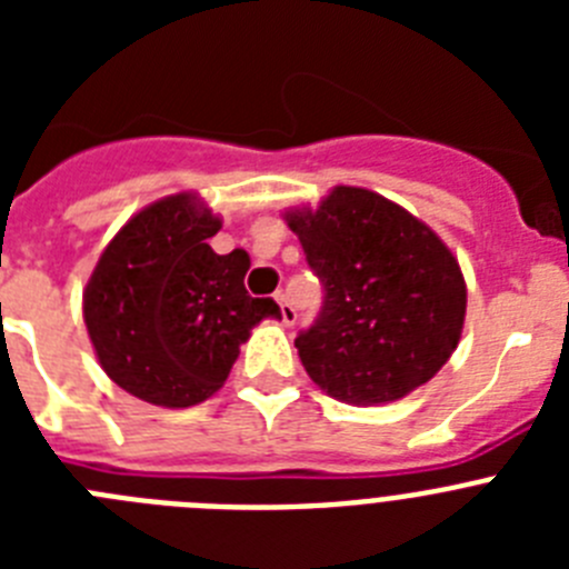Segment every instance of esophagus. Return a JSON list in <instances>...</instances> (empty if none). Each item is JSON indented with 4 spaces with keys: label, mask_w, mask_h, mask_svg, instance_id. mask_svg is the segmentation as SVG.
Masks as SVG:
<instances>
[{
    "label": "esophagus",
    "mask_w": 569,
    "mask_h": 569,
    "mask_svg": "<svg viewBox=\"0 0 569 569\" xmlns=\"http://www.w3.org/2000/svg\"><path fill=\"white\" fill-rule=\"evenodd\" d=\"M276 301H279L281 321H284V328H293L296 319H299V313H296V308L288 301V296H284V293H281V290H279V293H276Z\"/></svg>",
    "instance_id": "34e87169"
}]
</instances>
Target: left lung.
<instances>
[{
  "label": "left lung",
  "instance_id": "8db88e82",
  "mask_svg": "<svg viewBox=\"0 0 569 569\" xmlns=\"http://www.w3.org/2000/svg\"><path fill=\"white\" fill-rule=\"evenodd\" d=\"M325 284V308L296 336L310 379L347 405H390L433 379L459 347L467 288L445 241L365 188L330 190L284 213Z\"/></svg>",
  "mask_w": 569,
  "mask_h": 569
}]
</instances>
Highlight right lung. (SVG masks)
<instances>
[{
    "instance_id": "add662e5",
    "label": "right lung",
    "mask_w": 569,
    "mask_h": 569,
    "mask_svg": "<svg viewBox=\"0 0 569 569\" xmlns=\"http://www.w3.org/2000/svg\"><path fill=\"white\" fill-rule=\"evenodd\" d=\"M222 219L199 196L148 204L110 239L84 288V325L104 373L136 399L193 407L224 385L239 345L281 310L244 290L250 256L213 253Z\"/></svg>"
}]
</instances>
